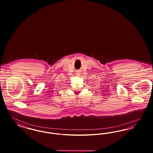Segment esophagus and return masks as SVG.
<instances>
[{
  "mask_svg": "<svg viewBox=\"0 0 153 153\" xmlns=\"http://www.w3.org/2000/svg\"><path fill=\"white\" fill-rule=\"evenodd\" d=\"M80 74V73H79V72H77V73H76L77 76H79V74Z\"/></svg>",
  "mask_w": 153,
  "mask_h": 153,
  "instance_id": "esophagus-1",
  "label": "esophagus"
}]
</instances>
